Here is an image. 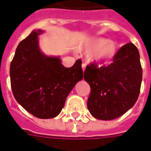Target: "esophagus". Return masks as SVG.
<instances>
[{
	"label": "esophagus",
	"mask_w": 151,
	"mask_h": 151,
	"mask_svg": "<svg viewBox=\"0 0 151 151\" xmlns=\"http://www.w3.org/2000/svg\"><path fill=\"white\" fill-rule=\"evenodd\" d=\"M81 67H82V70H83V71H85V70H86V64L83 62V63L81 64Z\"/></svg>",
	"instance_id": "obj_1"
}]
</instances>
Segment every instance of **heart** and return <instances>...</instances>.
<instances>
[{
  "label": "heart",
  "instance_id": "heart-1",
  "mask_svg": "<svg viewBox=\"0 0 151 151\" xmlns=\"http://www.w3.org/2000/svg\"><path fill=\"white\" fill-rule=\"evenodd\" d=\"M90 58L99 65L108 63L112 60L118 52V44L115 41H109L104 37H93L86 41L80 47Z\"/></svg>",
  "mask_w": 151,
  "mask_h": 151
}]
</instances>
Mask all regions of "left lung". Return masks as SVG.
I'll return each mask as SVG.
<instances>
[{"mask_svg":"<svg viewBox=\"0 0 151 151\" xmlns=\"http://www.w3.org/2000/svg\"><path fill=\"white\" fill-rule=\"evenodd\" d=\"M84 78L91 89L87 101L90 114L100 120L120 117L134 106L140 93L142 69L138 50L133 43L124 45L109 65H87Z\"/></svg>","mask_w":151,"mask_h":151,"instance_id":"obj_1","label":"left lung"}]
</instances>
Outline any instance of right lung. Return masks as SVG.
<instances>
[{
    "label": "right lung",
    "mask_w": 151,
    "mask_h": 151,
    "mask_svg": "<svg viewBox=\"0 0 151 151\" xmlns=\"http://www.w3.org/2000/svg\"><path fill=\"white\" fill-rule=\"evenodd\" d=\"M42 33L33 30L20 42L10 65V81L14 98L24 110L47 119L61 113L67 96L83 78V71L80 59L65 68L60 58L41 53L38 36Z\"/></svg>",
    "instance_id": "add662e5"
}]
</instances>
